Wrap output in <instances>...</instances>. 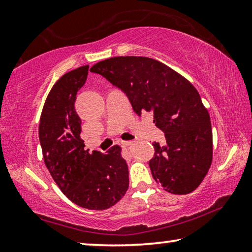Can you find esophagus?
I'll return each mask as SVG.
<instances>
[{"instance_id":"obj_1","label":"esophagus","mask_w":252,"mask_h":252,"mask_svg":"<svg viewBox=\"0 0 252 252\" xmlns=\"http://www.w3.org/2000/svg\"><path fill=\"white\" fill-rule=\"evenodd\" d=\"M131 145H132V142H131V141H122L121 142V147H123V148H127V147H130Z\"/></svg>"}]
</instances>
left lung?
<instances>
[{"label":"left lung","instance_id":"obj_1","mask_svg":"<svg viewBox=\"0 0 252 252\" xmlns=\"http://www.w3.org/2000/svg\"><path fill=\"white\" fill-rule=\"evenodd\" d=\"M90 71L99 74L125 93L139 117L153 112L166 143L153 142V177L173 194L193 191L212 162V126L196 89L176 71L148 57H113Z\"/></svg>","mask_w":252,"mask_h":252}]
</instances>
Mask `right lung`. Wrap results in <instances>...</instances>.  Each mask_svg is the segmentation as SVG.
Listing matches in <instances>:
<instances>
[{
    "instance_id": "1",
    "label": "right lung",
    "mask_w": 252,
    "mask_h": 252,
    "mask_svg": "<svg viewBox=\"0 0 252 252\" xmlns=\"http://www.w3.org/2000/svg\"><path fill=\"white\" fill-rule=\"evenodd\" d=\"M87 74L89 65L56 82L42 109L39 141L47 168L63 193L76 205L102 211L125 196L129 171L118 145L105 154L84 150L82 120L75 111V101Z\"/></svg>"
}]
</instances>
